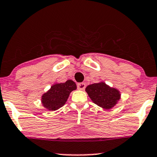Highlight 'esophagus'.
<instances>
[{"instance_id":"34e87169","label":"esophagus","mask_w":157,"mask_h":157,"mask_svg":"<svg viewBox=\"0 0 157 157\" xmlns=\"http://www.w3.org/2000/svg\"><path fill=\"white\" fill-rule=\"evenodd\" d=\"M77 88L80 90H83L85 88H86V83H78L77 84Z\"/></svg>"}]
</instances>
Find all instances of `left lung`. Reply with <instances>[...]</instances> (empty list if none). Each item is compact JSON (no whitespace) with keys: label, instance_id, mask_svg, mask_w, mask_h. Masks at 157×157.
I'll list each match as a JSON object with an SVG mask.
<instances>
[{"label":"left lung","instance_id":"left-lung-1","mask_svg":"<svg viewBox=\"0 0 157 157\" xmlns=\"http://www.w3.org/2000/svg\"><path fill=\"white\" fill-rule=\"evenodd\" d=\"M86 91L94 103L105 109L114 107L121 96L117 89L110 88L103 82L89 85Z\"/></svg>","mask_w":157,"mask_h":157}]
</instances>
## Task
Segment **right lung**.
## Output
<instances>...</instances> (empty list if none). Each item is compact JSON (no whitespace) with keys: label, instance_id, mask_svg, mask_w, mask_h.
I'll list each match as a JSON object with an SVG mask.
<instances>
[{"label":"right lung","instance_id":"add662e5","mask_svg":"<svg viewBox=\"0 0 157 157\" xmlns=\"http://www.w3.org/2000/svg\"><path fill=\"white\" fill-rule=\"evenodd\" d=\"M75 89H76V85L71 80L53 85L42 96L43 106L49 110H56L65 105L70 93Z\"/></svg>","mask_w":157,"mask_h":157}]
</instances>
